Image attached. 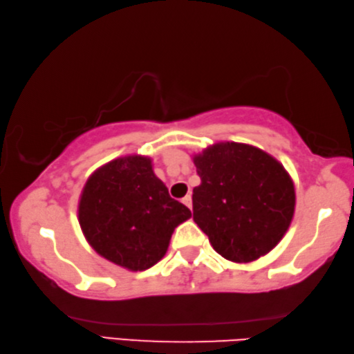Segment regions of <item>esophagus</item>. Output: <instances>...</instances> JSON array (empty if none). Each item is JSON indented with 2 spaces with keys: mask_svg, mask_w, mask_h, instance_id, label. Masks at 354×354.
Returning <instances> with one entry per match:
<instances>
[{
  "mask_svg": "<svg viewBox=\"0 0 354 354\" xmlns=\"http://www.w3.org/2000/svg\"><path fill=\"white\" fill-rule=\"evenodd\" d=\"M182 202L189 208V210H191V208H193V201H191V196L189 194L185 196V198L182 199Z\"/></svg>",
  "mask_w": 354,
  "mask_h": 354,
  "instance_id": "esophagus-1",
  "label": "esophagus"
}]
</instances>
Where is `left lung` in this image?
<instances>
[{"label":"left lung","mask_w":354,"mask_h":354,"mask_svg":"<svg viewBox=\"0 0 354 354\" xmlns=\"http://www.w3.org/2000/svg\"><path fill=\"white\" fill-rule=\"evenodd\" d=\"M201 185L193 219L213 249L235 263L268 254L293 219L297 194L290 174L262 149L224 141L193 155Z\"/></svg>","instance_id":"1"}]
</instances>
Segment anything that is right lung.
<instances>
[{
    "instance_id": "obj_1",
    "label": "right lung",
    "mask_w": 354,
    "mask_h": 354,
    "mask_svg": "<svg viewBox=\"0 0 354 354\" xmlns=\"http://www.w3.org/2000/svg\"><path fill=\"white\" fill-rule=\"evenodd\" d=\"M191 212L155 176L152 158L127 155L91 174L81 191L78 223L91 248L114 265L144 271L160 262L177 225Z\"/></svg>"
}]
</instances>
